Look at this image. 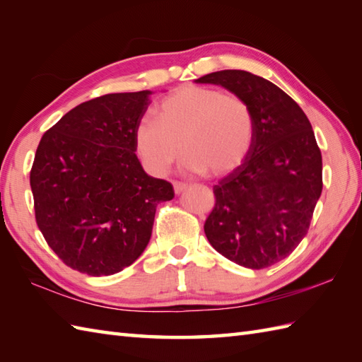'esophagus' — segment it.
<instances>
[{"instance_id":"obj_1","label":"esophagus","mask_w":362,"mask_h":362,"mask_svg":"<svg viewBox=\"0 0 362 362\" xmlns=\"http://www.w3.org/2000/svg\"><path fill=\"white\" fill-rule=\"evenodd\" d=\"M173 187H174V193L175 194H180L183 189L188 188L187 183H183V182H173Z\"/></svg>"}]
</instances>
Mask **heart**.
<instances>
[{"label": "heart", "instance_id": "obj_1", "mask_svg": "<svg viewBox=\"0 0 362 362\" xmlns=\"http://www.w3.org/2000/svg\"><path fill=\"white\" fill-rule=\"evenodd\" d=\"M255 140V117L244 98L219 88L185 86L158 104V119L135 126L138 156L149 173L163 175L187 153L191 173L224 175L240 166Z\"/></svg>", "mask_w": 362, "mask_h": 362}]
</instances>
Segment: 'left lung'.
<instances>
[{
	"mask_svg": "<svg viewBox=\"0 0 362 362\" xmlns=\"http://www.w3.org/2000/svg\"><path fill=\"white\" fill-rule=\"evenodd\" d=\"M244 98L255 117L249 156L214 185L205 235L221 255L249 269L289 257L305 235L322 193V153L310 119L275 83L243 70L205 74Z\"/></svg>",
	"mask_w": 362,
	"mask_h": 362,
	"instance_id": "obj_1",
	"label": "left lung"
}]
</instances>
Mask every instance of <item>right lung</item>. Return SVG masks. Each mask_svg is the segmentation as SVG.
<instances>
[{
  "label": "right lung",
  "mask_w": 362,
  "mask_h": 362,
  "mask_svg": "<svg viewBox=\"0 0 362 362\" xmlns=\"http://www.w3.org/2000/svg\"><path fill=\"white\" fill-rule=\"evenodd\" d=\"M149 90L82 103L43 134L30 169L35 221L64 263L91 276L121 272L141 255L173 185L135 153Z\"/></svg>",
  "instance_id": "obj_1"
}]
</instances>
